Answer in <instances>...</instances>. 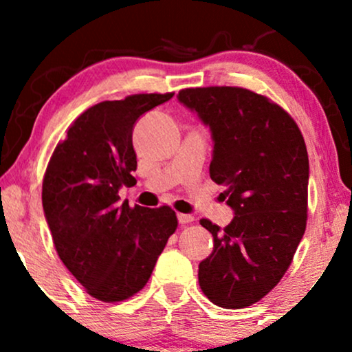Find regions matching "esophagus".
<instances>
[{
	"instance_id": "obj_1",
	"label": "esophagus",
	"mask_w": 352,
	"mask_h": 352,
	"mask_svg": "<svg viewBox=\"0 0 352 352\" xmlns=\"http://www.w3.org/2000/svg\"><path fill=\"white\" fill-rule=\"evenodd\" d=\"M177 218H179L180 225H188V223H192L193 220H195V218H193L192 215H185V213H179Z\"/></svg>"
}]
</instances>
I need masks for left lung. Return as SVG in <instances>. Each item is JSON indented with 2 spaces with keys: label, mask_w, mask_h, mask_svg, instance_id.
Returning <instances> with one entry per match:
<instances>
[{
  "label": "left lung",
  "mask_w": 352,
  "mask_h": 352,
  "mask_svg": "<svg viewBox=\"0 0 352 352\" xmlns=\"http://www.w3.org/2000/svg\"><path fill=\"white\" fill-rule=\"evenodd\" d=\"M177 99L210 127V177L227 187L221 195L235 213L223 230L200 220L213 236L199 265L200 288L220 308H246L280 283L305 235V139L288 112L248 89H182Z\"/></svg>",
  "instance_id": "left-lung-1"
}]
</instances>
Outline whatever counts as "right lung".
I'll list each match as a JSON object with an SVG mask.
<instances>
[{"label":"right lung","mask_w":352,"mask_h":352,"mask_svg":"<svg viewBox=\"0 0 352 352\" xmlns=\"http://www.w3.org/2000/svg\"><path fill=\"white\" fill-rule=\"evenodd\" d=\"M172 98L173 92L134 94L89 107L47 164L43 208L56 252L99 301H124L139 293L177 230V215L167 205L131 208L119 197L124 185L135 184V122Z\"/></svg>","instance_id":"1"}]
</instances>
